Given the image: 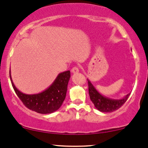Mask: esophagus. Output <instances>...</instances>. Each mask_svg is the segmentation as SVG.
I'll list each match as a JSON object with an SVG mask.
<instances>
[{"instance_id":"34e87169","label":"esophagus","mask_w":148,"mask_h":148,"mask_svg":"<svg viewBox=\"0 0 148 148\" xmlns=\"http://www.w3.org/2000/svg\"><path fill=\"white\" fill-rule=\"evenodd\" d=\"M71 71H72L73 73H79V68L76 67V66H75V67L72 68Z\"/></svg>"}]
</instances>
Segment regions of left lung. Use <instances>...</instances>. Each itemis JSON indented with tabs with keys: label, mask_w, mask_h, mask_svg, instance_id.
<instances>
[{
	"label": "left lung",
	"mask_w": 148,
	"mask_h": 148,
	"mask_svg": "<svg viewBox=\"0 0 148 148\" xmlns=\"http://www.w3.org/2000/svg\"><path fill=\"white\" fill-rule=\"evenodd\" d=\"M87 81L90 99L92 101L96 109L101 112H112L117 110L126 101L131 95V93H128L121 99H111L101 95L93 86L91 82L89 80H87Z\"/></svg>",
	"instance_id": "8db88e82"
}]
</instances>
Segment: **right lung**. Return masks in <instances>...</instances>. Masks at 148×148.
Wrapping results in <instances>:
<instances>
[{
	"label": "right lung",
	"mask_w": 148,
	"mask_h": 148,
	"mask_svg": "<svg viewBox=\"0 0 148 148\" xmlns=\"http://www.w3.org/2000/svg\"><path fill=\"white\" fill-rule=\"evenodd\" d=\"M10 77L12 87L24 105L30 110L39 114H47L57 111L63 104L67 92L71 72L67 71L59 73L48 88L42 92L34 95L23 93L17 90L12 80L10 71Z\"/></svg>",
	"instance_id": "1"
}]
</instances>
